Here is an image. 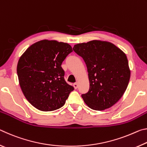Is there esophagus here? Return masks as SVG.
Here are the masks:
<instances>
[{
  "label": "esophagus",
  "instance_id": "1",
  "mask_svg": "<svg viewBox=\"0 0 147 147\" xmlns=\"http://www.w3.org/2000/svg\"><path fill=\"white\" fill-rule=\"evenodd\" d=\"M78 83H77V82L73 84V87H74V89H75L78 88Z\"/></svg>",
  "mask_w": 147,
  "mask_h": 147
}]
</instances>
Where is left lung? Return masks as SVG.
Instances as JSON below:
<instances>
[{"mask_svg": "<svg viewBox=\"0 0 147 147\" xmlns=\"http://www.w3.org/2000/svg\"><path fill=\"white\" fill-rule=\"evenodd\" d=\"M73 51L83 58L88 69L89 89L82 94L85 103L101 111L117 102L130 78L126 54L114 44L100 40L76 44Z\"/></svg>", "mask_w": 147, "mask_h": 147, "instance_id": "obj_1", "label": "left lung"}]
</instances>
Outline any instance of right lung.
<instances>
[{
    "label": "right lung",
    "mask_w": 147,
    "mask_h": 147,
    "mask_svg": "<svg viewBox=\"0 0 147 147\" xmlns=\"http://www.w3.org/2000/svg\"><path fill=\"white\" fill-rule=\"evenodd\" d=\"M72 52L68 43L44 39L32 45L20 57L17 67L20 87L29 102L39 110L60 108L74 90L65 80L61 66Z\"/></svg>",
    "instance_id": "add662e5"
}]
</instances>
